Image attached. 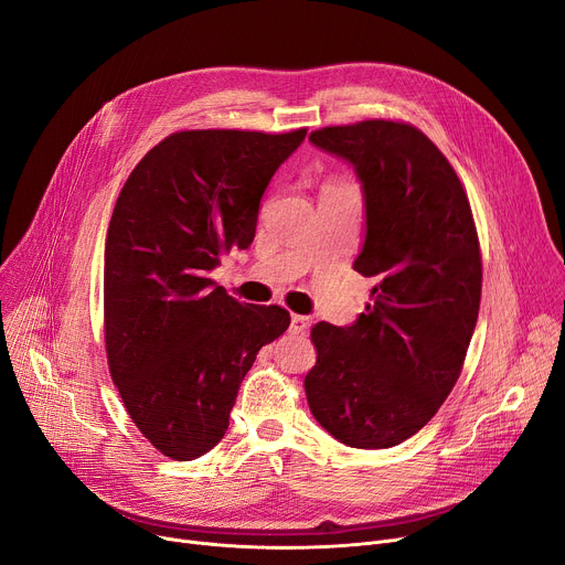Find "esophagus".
Segmentation results:
<instances>
[{"mask_svg": "<svg viewBox=\"0 0 565 565\" xmlns=\"http://www.w3.org/2000/svg\"><path fill=\"white\" fill-rule=\"evenodd\" d=\"M309 328V318L300 316V313H292L290 316V332L292 334H305Z\"/></svg>", "mask_w": 565, "mask_h": 565, "instance_id": "1", "label": "esophagus"}]
</instances>
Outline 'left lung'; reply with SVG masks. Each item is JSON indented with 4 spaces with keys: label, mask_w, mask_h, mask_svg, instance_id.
Segmentation results:
<instances>
[{
    "label": "left lung",
    "mask_w": 565,
    "mask_h": 565,
    "mask_svg": "<svg viewBox=\"0 0 565 565\" xmlns=\"http://www.w3.org/2000/svg\"><path fill=\"white\" fill-rule=\"evenodd\" d=\"M354 167L366 235L352 267L373 281L350 328L318 322L305 392L316 422L352 449L419 433L462 371L481 305V252L449 160L414 126L362 121L309 135Z\"/></svg>",
    "instance_id": "1"
}]
</instances>
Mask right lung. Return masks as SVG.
<instances>
[{"label":"right lung","mask_w":565,"mask_h":565,"mask_svg":"<svg viewBox=\"0 0 565 565\" xmlns=\"http://www.w3.org/2000/svg\"><path fill=\"white\" fill-rule=\"evenodd\" d=\"M307 128L173 132L132 169L105 243V348L135 426L171 460L211 451L258 350L290 313L211 279L254 241L260 196Z\"/></svg>","instance_id":"right-lung-1"}]
</instances>
